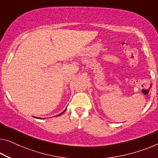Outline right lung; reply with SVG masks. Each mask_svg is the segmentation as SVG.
Segmentation results:
<instances>
[{"label":"right lung","instance_id":"right-lung-1","mask_svg":"<svg viewBox=\"0 0 158 158\" xmlns=\"http://www.w3.org/2000/svg\"><path fill=\"white\" fill-rule=\"evenodd\" d=\"M66 109L64 110V111H62V113H61V114H58V115H56V116H60V115H62V114H64V111H65V110H66ZM35 118H38V119H40V118L41 119V118H38V117H35Z\"/></svg>","mask_w":158,"mask_h":158}]
</instances>
